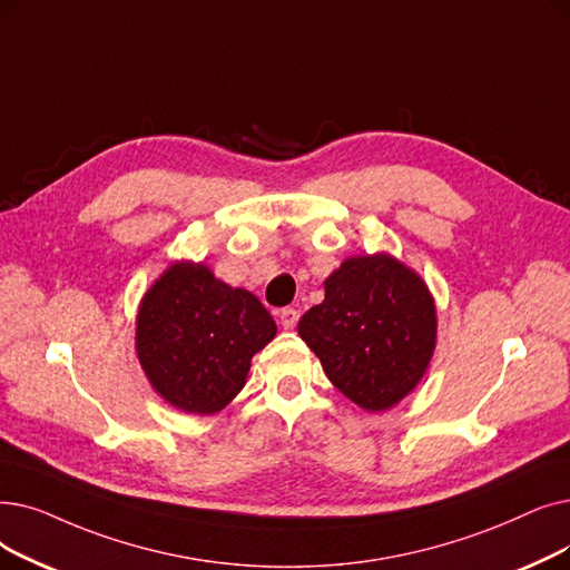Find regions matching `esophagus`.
<instances>
[{"instance_id":"1","label":"esophagus","mask_w":570,"mask_h":570,"mask_svg":"<svg viewBox=\"0 0 570 570\" xmlns=\"http://www.w3.org/2000/svg\"><path fill=\"white\" fill-rule=\"evenodd\" d=\"M298 318H301V312L295 309V307H284V309L279 312V321H282V326H284L286 331L295 328V324H298Z\"/></svg>"}]
</instances>
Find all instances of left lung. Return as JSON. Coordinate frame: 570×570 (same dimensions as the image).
Here are the masks:
<instances>
[{"label":"left lung","instance_id":"1","mask_svg":"<svg viewBox=\"0 0 570 570\" xmlns=\"http://www.w3.org/2000/svg\"><path fill=\"white\" fill-rule=\"evenodd\" d=\"M324 286V303L298 324L324 373L367 412L401 403L422 382L435 350L429 286L389 254L346 258Z\"/></svg>","mask_w":570,"mask_h":570}]
</instances>
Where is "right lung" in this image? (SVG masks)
<instances>
[{
    "label": "right lung",
    "mask_w": 570,
    "mask_h": 570,
    "mask_svg": "<svg viewBox=\"0 0 570 570\" xmlns=\"http://www.w3.org/2000/svg\"><path fill=\"white\" fill-rule=\"evenodd\" d=\"M277 335L254 293L205 263L169 265L137 314V356L151 386L188 414H214L242 391L256 352Z\"/></svg>",
    "instance_id": "obj_1"
}]
</instances>
